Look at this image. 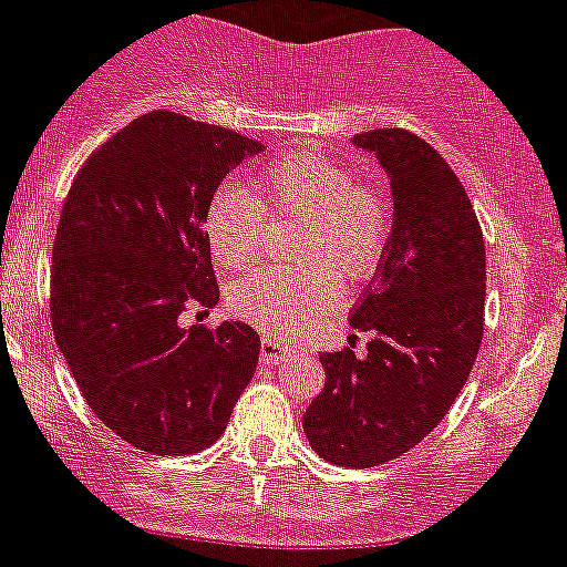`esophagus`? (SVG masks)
<instances>
[{
    "mask_svg": "<svg viewBox=\"0 0 567 567\" xmlns=\"http://www.w3.org/2000/svg\"><path fill=\"white\" fill-rule=\"evenodd\" d=\"M293 348L285 342H277V339H262V348H259V359H262L265 365H279L288 357H293Z\"/></svg>",
    "mask_w": 567,
    "mask_h": 567,
    "instance_id": "1",
    "label": "esophagus"
}]
</instances>
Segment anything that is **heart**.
Listing matches in <instances>:
<instances>
[{"instance_id": "obj_1", "label": "heart", "mask_w": 567, "mask_h": 567, "mask_svg": "<svg viewBox=\"0 0 567 567\" xmlns=\"http://www.w3.org/2000/svg\"><path fill=\"white\" fill-rule=\"evenodd\" d=\"M265 216H293L290 259L297 268H259L228 290L230 311L274 337H293L342 299L344 279L377 270L391 239V202L359 182L344 162L293 151L256 176V196L223 182L205 205L210 254L225 268L248 265L259 250Z\"/></svg>"}]
</instances>
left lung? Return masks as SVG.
Listing matches in <instances>:
<instances>
[{
	"instance_id": "obj_1",
	"label": "left lung",
	"mask_w": 567,
	"mask_h": 567,
	"mask_svg": "<svg viewBox=\"0 0 567 567\" xmlns=\"http://www.w3.org/2000/svg\"><path fill=\"white\" fill-rule=\"evenodd\" d=\"M391 176L393 230L351 328L368 353H322L324 388L302 427L322 460L373 467L420 445L471 377L485 324V243L440 151L402 127L353 136ZM357 337V333H353Z\"/></svg>"
}]
</instances>
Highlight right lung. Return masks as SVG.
<instances>
[{
	"label": "right lung",
	"mask_w": 567,
	"mask_h": 567,
	"mask_svg": "<svg viewBox=\"0 0 567 567\" xmlns=\"http://www.w3.org/2000/svg\"><path fill=\"white\" fill-rule=\"evenodd\" d=\"M259 151L228 127L142 113L87 156L62 205L53 337L100 422L147 454L214 445L259 362L250 324H179L219 302L205 205Z\"/></svg>",
	"instance_id": "1"
}]
</instances>
